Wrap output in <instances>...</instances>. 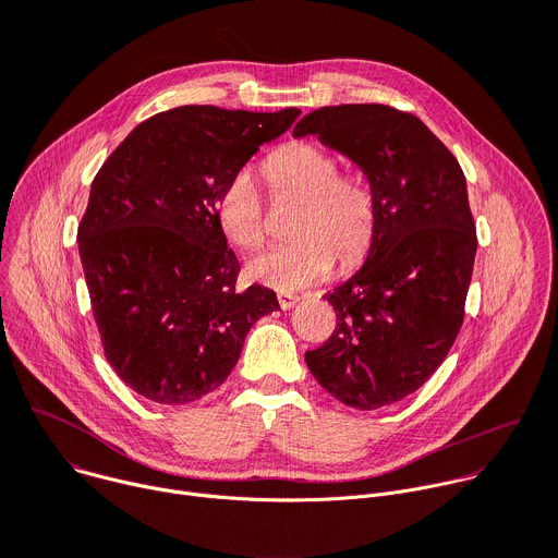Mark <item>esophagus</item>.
<instances>
[{"mask_svg": "<svg viewBox=\"0 0 558 558\" xmlns=\"http://www.w3.org/2000/svg\"><path fill=\"white\" fill-rule=\"evenodd\" d=\"M298 300H300V298H298V295H293V293H282V291L278 293V304H280L284 311L293 308V306L298 304Z\"/></svg>", "mask_w": 558, "mask_h": 558, "instance_id": "34e87169", "label": "esophagus"}]
</instances>
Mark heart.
<instances>
[{
    "mask_svg": "<svg viewBox=\"0 0 558 558\" xmlns=\"http://www.w3.org/2000/svg\"><path fill=\"white\" fill-rule=\"evenodd\" d=\"M274 198H295L289 220L291 241L258 252L250 276L276 291H298L329 278L336 269L360 267L377 233L379 209L368 181L340 174L338 158L313 143H289L263 163ZM216 222L227 241L241 250L265 238V198L250 170L233 172L216 194Z\"/></svg>",
    "mask_w": 558,
    "mask_h": 558,
    "instance_id": "heart-1",
    "label": "heart"
}]
</instances>
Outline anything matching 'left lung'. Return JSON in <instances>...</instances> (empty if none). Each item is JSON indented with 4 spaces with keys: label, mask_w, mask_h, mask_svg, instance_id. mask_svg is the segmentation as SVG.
<instances>
[{
    "label": "left lung",
    "mask_w": 558,
    "mask_h": 558,
    "mask_svg": "<svg viewBox=\"0 0 558 558\" xmlns=\"http://www.w3.org/2000/svg\"><path fill=\"white\" fill-rule=\"evenodd\" d=\"M293 136H317L351 158L379 209L362 269L325 295L338 327L306 351V366L351 409L395 404L439 368L463 323L476 254L465 177L415 114L390 106L313 110Z\"/></svg>",
    "instance_id": "8db88e82"
}]
</instances>
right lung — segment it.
<instances>
[{
    "instance_id": "right-lung-1",
    "label": "right lung",
    "mask_w": 558,
    "mask_h": 558,
    "mask_svg": "<svg viewBox=\"0 0 558 558\" xmlns=\"http://www.w3.org/2000/svg\"><path fill=\"white\" fill-rule=\"evenodd\" d=\"M298 114L181 106L136 125L95 177L78 256L106 357L145 400H203L229 377L250 329L280 308L263 284L235 291L241 265L214 203Z\"/></svg>"
}]
</instances>
